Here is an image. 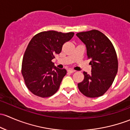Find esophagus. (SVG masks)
<instances>
[{"label": "esophagus", "mask_w": 130, "mask_h": 130, "mask_svg": "<svg viewBox=\"0 0 130 130\" xmlns=\"http://www.w3.org/2000/svg\"><path fill=\"white\" fill-rule=\"evenodd\" d=\"M68 71L69 72V73H74L76 71L74 70V69H69L68 70Z\"/></svg>", "instance_id": "34e87169"}]
</instances>
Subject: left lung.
<instances>
[{"label": "left lung", "instance_id": "left-lung-1", "mask_svg": "<svg viewBox=\"0 0 130 130\" xmlns=\"http://www.w3.org/2000/svg\"><path fill=\"white\" fill-rule=\"evenodd\" d=\"M76 36L86 45L92 68L91 74L83 72L85 78L77 86L87 97H100L110 88L117 74L116 51L110 40L98 30L79 32Z\"/></svg>", "mask_w": 130, "mask_h": 130}]
</instances>
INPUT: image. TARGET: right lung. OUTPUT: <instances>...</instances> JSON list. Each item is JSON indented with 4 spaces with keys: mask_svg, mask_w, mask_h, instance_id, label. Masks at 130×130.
Returning <instances> with one entry per match:
<instances>
[{
    "mask_svg": "<svg viewBox=\"0 0 130 130\" xmlns=\"http://www.w3.org/2000/svg\"><path fill=\"white\" fill-rule=\"evenodd\" d=\"M74 34L48 30L38 33L30 40L22 59L21 73L27 88L34 95L47 98L57 91L67 71L56 67L52 60Z\"/></svg>",
    "mask_w": 130,
    "mask_h": 130,
    "instance_id": "1",
    "label": "right lung"
}]
</instances>
